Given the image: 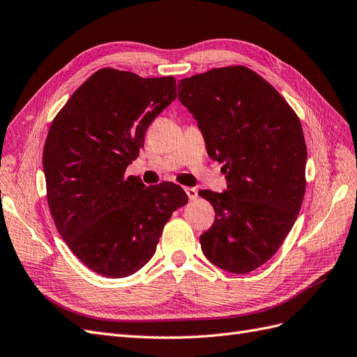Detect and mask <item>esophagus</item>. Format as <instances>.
Segmentation results:
<instances>
[{
    "instance_id": "obj_1",
    "label": "esophagus",
    "mask_w": 357,
    "mask_h": 357,
    "mask_svg": "<svg viewBox=\"0 0 357 357\" xmlns=\"http://www.w3.org/2000/svg\"><path fill=\"white\" fill-rule=\"evenodd\" d=\"M185 192L188 193V197H189V199H190V201L197 199V197H198V190H197L195 188H185Z\"/></svg>"
}]
</instances>
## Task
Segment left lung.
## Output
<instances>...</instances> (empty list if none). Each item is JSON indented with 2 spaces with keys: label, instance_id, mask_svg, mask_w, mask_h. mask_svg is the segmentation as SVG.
<instances>
[{
  "label": "left lung",
  "instance_id": "8db88e82",
  "mask_svg": "<svg viewBox=\"0 0 357 357\" xmlns=\"http://www.w3.org/2000/svg\"><path fill=\"white\" fill-rule=\"evenodd\" d=\"M178 100L195 117L228 189L201 190L215 219L199 236L211 264L247 274L273 257L305 193L307 146L296 113L250 68H213L181 79Z\"/></svg>",
  "mask_w": 357,
  "mask_h": 357
}]
</instances>
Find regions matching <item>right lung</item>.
<instances>
[{
    "mask_svg": "<svg viewBox=\"0 0 357 357\" xmlns=\"http://www.w3.org/2000/svg\"><path fill=\"white\" fill-rule=\"evenodd\" d=\"M176 79L102 68L53 119L43 150L47 202L59 235L92 271L122 278L155 255L172 211L188 202L178 185L146 186L125 176L155 117L176 100Z\"/></svg>",
    "mask_w": 357,
    "mask_h": 357,
    "instance_id": "add662e5",
    "label": "right lung"
}]
</instances>
